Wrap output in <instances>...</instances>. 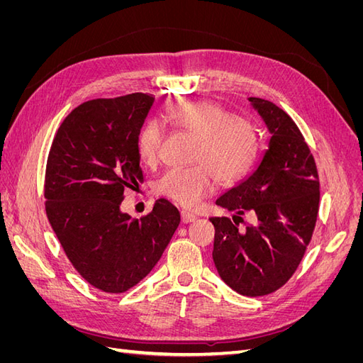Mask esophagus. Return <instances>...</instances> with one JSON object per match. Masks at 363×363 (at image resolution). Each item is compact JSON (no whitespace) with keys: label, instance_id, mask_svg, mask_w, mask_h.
Masks as SVG:
<instances>
[{"label":"esophagus","instance_id":"esophagus-1","mask_svg":"<svg viewBox=\"0 0 363 363\" xmlns=\"http://www.w3.org/2000/svg\"><path fill=\"white\" fill-rule=\"evenodd\" d=\"M180 215H182V223L183 224H189V223H192V221H195V219H196V216L194 213L186 212V211H182Z\"/></svg>","mask_w":363,"mask_h":363}]
</instances>
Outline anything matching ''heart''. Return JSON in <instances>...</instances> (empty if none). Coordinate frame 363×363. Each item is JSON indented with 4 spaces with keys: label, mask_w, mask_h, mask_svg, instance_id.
<instances>
[{
    "label": "heart",
    "mask_w": 363,
    "mask_h": 363,
    "mask_svg": "<svg viewBox=\"0 0 363 363\" xmlns=\"http://www.w3.org/2000/svg\"><path fill=\"white\" fill-rule=\"evenodd\" d=\"M171 124L199 138L191 168H174L162 175L156 191L186 208H195L215 189L242 180L255 167L260 150L256 127L213 101H180L168 108ZM163 130L147 119L138 131L136 152L142 164L155 167L160 156Z\"/></svg>",
    "instance_id": "1"
}]
</instances>
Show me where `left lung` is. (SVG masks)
I'll list each match as a JSON object with an SVG mask.
<instances>
[{
	"mask_svg": "<svg viewBox=\"0 0 363 363\" xmlns=\"http://www.w3.org/2000/svg\"><path fill=\"white\" fill-rule=\"evenodd\" d=\"M271 135L268 150L250 177L228 189L216 204L230 218H211L213 262L230 288L262 296L281 288L298 268L320 207L315 159L292 118L274 103L248 98ZM255 223L239 229L242 215Z\"/></svg>",
	"mask_w": 363,
	"mask_h": 363,
	"instance_id": "1",
	"label": "left lung"
}]
</instances>
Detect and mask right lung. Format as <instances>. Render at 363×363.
Segmentation results:
<instances>
[{
	"label": "right lung",
	"instance_id": "1",
	"mask_svg": "<svg viewBox=\"0 0 363 363\" xmlns=\"http://www.w3.org/2000/svg\"><path fill=\"white\" fill-rule=\"evenodd\" d=\"M152 103L138 92L80 104L63 119L47 160L48 221L77 272L108 294L144 279L180 224L164 199L140 219L119 207L124 191L144 182L136 136Z\"/></svg>",
	"mask_w": 363,
	"mask_h": 363
}]
</instances>
